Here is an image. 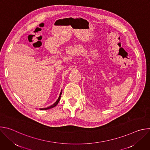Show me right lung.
Here are the masks:
<instances>
[{
	"label": "right lung",
	"instance_id": "1",
	"mask_svg": "<svg viewBox=\"0 0 150 150\" xmlns=\"http://www.w3.org/2000/svg\"><path fill=\"white\" fill-rule=\"evenodd\" d=\"M62 90H61V91H60V95H59V96L58 99L57 100V101H56L54 104H53L52 105L49 106L48 108H41V109H40V110H47V109H52V108H54V107H55V106L58 104L59 101H60V97H61V94H62Z\"/></svg>",
	"mask_w": 150,
	"mask_h": 150
}]
</instances>
